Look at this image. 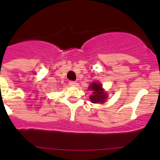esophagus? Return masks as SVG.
I'll return each mask as SVG.
<instances>
[{"mask_svg":"<svg viewBox=\"0 0 160 160\" xmlns=\"http://www.w3.org/2000/svg\"><path fill=\"white\" fill-rule=\"evenodd\" d=\"M69 84H70V86H76V84H77V82H76V81H70V82H69Z\"/></svg>","mask_w":160,"mask_h":160,"instance_id":"1","label":"esophagus"}]
</instances>
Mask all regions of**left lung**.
Segmentation results:
<instances>
[{"label":"left lung","mask_w":160,"mask_h":160,"mask_svg":"<svg viewBox=\"0 0 160 160\" xmlns=\"http://www.w3.org/2000/svg\"><path fill=\"white\" fill-rule=\"evenodd\" d=\"M89 89L93 91V93L90 97L91 102L96 104V103H103L105 101L107 94L104 92V90L102 89V85L101 83L94 82L89 87Z\"/></svg>","instance_id":"obj_1"}]
</instances>
